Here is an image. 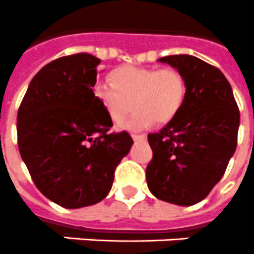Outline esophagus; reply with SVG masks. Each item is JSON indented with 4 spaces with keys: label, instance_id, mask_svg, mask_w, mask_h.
Wrapping results in <instances>:
<instances>
[{
    "label": "esophagus",
    "instance_id": "obj_1",
    "mask_svg": "<svg viewBox=\"0 0 254 254\" xmlns=\"http://www.w3.org/2000/svg\"><path fill=\"white\" fill-rule=\"evenodd\" d=\"M131 137H133L134 140H139V142H140V140L143 142V140L147 139V137L144 135V134H133Z\"/></svg>",
    "mask_w": 254,
    "mask_h": 254
}]
</instances>
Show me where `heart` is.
Segmentation results:
<instances>
[{
	"mask_svg": "<svg viewBox=\"0 0 254 254\" xmlns=\"http://www.w3.org/2000/svg\"><path fill=\"white\" fill-rule=\"evenodd\" d=\"M111 80L112 84L97 82L93 93L114 123L123 121L137 108L129 120L121 124L127 130H143L155 121L160 125L170 123L186 99V80L176 68L124 65L111 73Z\"/></svg>",
	"mask_w": 254,
	"mask_h": 254,
	"instance_id": "heart-1",
	"label": "heart"
}]
</instances>
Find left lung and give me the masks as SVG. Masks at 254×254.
<instances>
[{"label":"left lung","mask_w":254,"mask_h":254,"mask_svg":"<svg viewBox=\"0 0 254 254\" xmlns=\"http://www.w3.org/2000/svg\"><path fill=\"white\" fill-rule=\"evenodd\" d=\"M159 62L185 76L187 93L173 120L148 134L153 156L146 168L147 185L157 199L193 205L225 174L238 143L240 112L231 85L217 67L185 54Z\"/></svg>","instance_id":"obj_1"}]
</instances>
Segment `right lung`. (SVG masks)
<instances>
[{"mask_svg":"<svg viewBox=\"0 0 254 254\" xmlns=\"http://www.w3.org/2000/svg\"><path fill=\"white\" fill-rule=\"evenodd\" d=\"M101 59L87 53L50 62L32 78L18 111L19 152L49 200L68 209L99 203L133 139L93 93Z\"/></svg>","mask_w":254,"mask_h":254,"instance_id":"add662e5","label":"right lung"}]
</instances>
